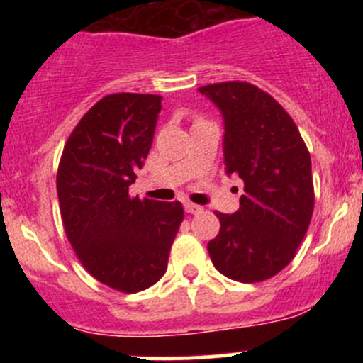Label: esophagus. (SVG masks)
I'll use <instances>...</instances> for the list:
<instances>
[{
    "label": "esophagus",
    "mask_w": 363,
    "mask_h": 363,
    "mask_svg": "<svg viewBox=\"0 0 363 363\" xmlns=\"http://www.w3.org/2000/svg\"><path fill=\"white\" fill-rule=\"evenodd\" d=\"M184 211L188 212V214H199V212H202L203 208L200 207V205H196V203L186 202V203H184Z\"/></svg>",
    "instance_id": "obj_1"
}]
</instances>
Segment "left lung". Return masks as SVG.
<instances>
[{"label":"left lung","mask_w":363,"mask_h":363,"mask_svg":"<svg viewBox=\"0 0 363 363\" xmlns=\"http://www.w3.org/2000/svg\"><path fill=\"white\" fill-rule=\"evenodd\" d=\"M219 108L225 124L226 174L244 181L235 214L218 212L221 228L207 244L223 276L258 283L294 259L314 207L311 156L288 112L247 82L199 87Z\"/></svg>","instance_id":"left-lung-1"}]
</instances>
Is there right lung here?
<instances>
[{
  "instance_id": "obj_1",
  "label": "right lung",
  "mask_w": 363,
  "mask_h": 363,
  "mask_svg": "<svg viewBox=\"0 0 363 363\" xmlns=\"http://www.w3.org/2000/svg\"><path fill=\"white\" fill-rule=\"evenodd\" d=\"M160 112L158 94L101 98L72 131L57 168L69 244L94 279L124 294L145 290L163 277L184 219L181 202L130 196Z\"/></svg>"
}]
</instances>
